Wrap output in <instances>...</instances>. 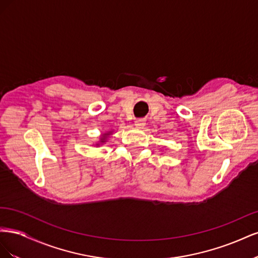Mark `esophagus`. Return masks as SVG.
Here are the masks:
<instances>
[{"label": "esophagus", "instance_id": "1", "mask_svg": "<svg viewBox=\"0 0 258 258\" xmlns=\"http://www.w3.org/2000/svg\"><path fill=\"white\" fill-rule=\"evenodd\" d=\"M145 123H146V121H145V119H137L136 120V126L138 127V128H144V126H145Z\"/></svg>", "mask_w": 258, "mask_h": 258}]
</instances>
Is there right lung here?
<instances>
[{"label":"right lung","instance_id":"1","mask_svg":"<svg viewBox=\"0 0 258 258\" xmlns=\"http://www.w3.org/2000/svg\"><path fill=\"white\" fill-rule=\"evenodd\" d=\"M110 132H112V131H108V132H106V134H104V135H103V137H101V139H100V143H97L96 145H97V146H99L100 144L104 143V142H105V140H106V138H107V136H110Z\"/></svg>","mask_w":258,"mask_h":258}]
</instances>
